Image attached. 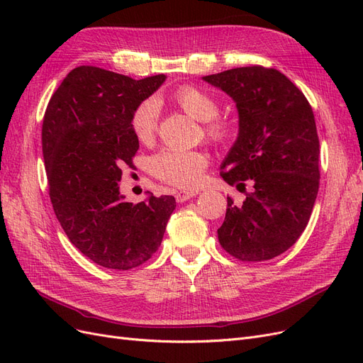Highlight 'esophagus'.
I'll return each mask as SVG.
<instances>
[{
    "instance_id": "esophagus-1",
    "label": "esophagus",
    "mask_w": 363,
    "mask_h": 363,
    "mask_svg": "<svg viewBox=\"0 0 363 363\" xmlns=\"http://www.w3.org/2000/svg\"><path fill=\"white\" fill-rule=\"evenodd\" d=\"M195 195H196L195 192H177L175 194V200H177V203H184V201L194 199Z\"/></svg>"
}]
</instances>
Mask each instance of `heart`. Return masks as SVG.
<instances>
[{
  "instance_id": "b5f03b06",
  "label": "heart",
  "mask_w": 363,
  "mask_h": 363,
  "mask_svg": "<svg viewBox=\"0 0 363 363\" xmlns=\"http://www.w3.org/2000/svg\"><path fill=\"white\" fill-rule=\"evenodd\" d=\"M174 100L192 118L207 123L206 136L215 144H227L235 136L236 125L230 119L216 118L219 106L215 98L195 86H182L174 92ZM160 103L157 98H147L131 113L130 125L142 144H148L157 131ZM152 174L164 183L182 189H195L203 182L207 156L203 151L167 148L151 159Z\"/></svg>"
}]
</instances>
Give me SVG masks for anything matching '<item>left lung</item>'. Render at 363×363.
Wrapping results in <instances>:
<instances>
[{
	"label": "left lung",
	"mask_w": 363,
	"mask_h": 363,
	"mask_svg": "<svg viewBox=\"0 0 363 363\" xmlns=\"http://www.w3.org/2000/svg\"><path fill=\"white\" fill-rule=\"evenodd\" d=\"M236 103L239 133L221 163V177L245 189L227 212L218 239L233 257L262 262L291 248L309 223L320 188V140L309 101L286 75L244 67L203 77Z\"/></svg>",
	"instance_id": "8db88e82"
}]
</instances>
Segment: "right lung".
Masks as SVG:
<instances>
[{"mask_svg": "<svg viewBox=\"0 0 363 363\" xmlns=\"http://www.w3.org/2000/svg\"><path fill=\"white\" fill-rule=\"evenodd\" d=\"M167 80H142L96 67L72 69L52 94L42 124L50 199L62 228L86 257L111 269H131L157 248L175 208L172 195L127 203L119 192L139 140L130 125L139 103Z\"/></svg>", "mask_w": 363, "mask_h": 363, "instance_id": "right-lung-1", "label": "right lung"}]
</instances>
